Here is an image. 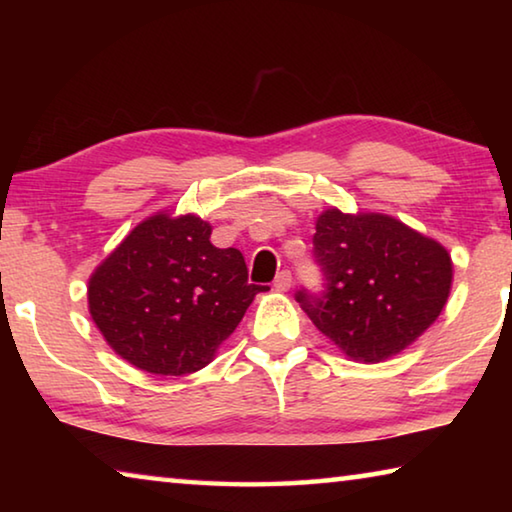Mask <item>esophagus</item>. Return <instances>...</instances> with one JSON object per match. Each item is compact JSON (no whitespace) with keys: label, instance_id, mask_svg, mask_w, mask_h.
I'll return each mask as SVG.
<instances>
[{"label":"esophagus","instance_id":"obj_1","mask_svg":"<svg viewBox=\"0 0 512 512\" xmlns=\"http://www.w3.org/2000/svg\"><path fill=\"white\" fill-rule=\"evenodd\" d=\"M273 287H275L277 291H289V287H291V273H289V271H280V273H277Z\"/></svg>","mask_w":512,"mask_h":512}]
</instances>
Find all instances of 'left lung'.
I'll use <instances>...</instances> for the list:
<instances>
[{
  "label": "left lung",
  "instance_id": "8db88e82",
  "mask_svg": "<svg viewBox=\"0 0 512 512\" xmlns=\"http://www.w3.org/2000/svg\"><path fill=\"white\" fill-rule=\"evenodd\" d=\"M314 262L323 291H296L320 332L354 361L402 352L440 316L452 289L447 250L386 214L318 216Z\"/></svg>",
  "mask_w": 512,
  "mask_h": 512
}]
</instances>
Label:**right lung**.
Returning <instances> with one entry per match:
<instances>
[{
    "label": "right lung",
    "mask_w": 512,
    "mask_h": 512,
    "mask_svg": "<svg viewBox=\"0 0 512 512\" xmlns=\"http://www.w3.org/2000/svg\"><path fill=\"white\" fill-rule=\"evenodd\" d=\"M194 214L142 221L90 277L92 320L119 357L153 375H187L212 361L250 302L244 255L216 248Z\"/></svg>",
    "instance_id": "right-lung-1"
}]
</instances>
